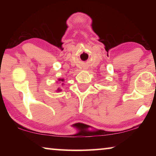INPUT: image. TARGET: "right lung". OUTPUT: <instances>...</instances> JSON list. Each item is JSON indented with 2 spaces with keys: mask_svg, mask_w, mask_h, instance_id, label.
<instances>
[{
  "mask_svg": "<svg viewBox=\"0 0 156 156\" xmlns=\"http://www.w3.org/2000/svg\"><path fill=\"white\" fill-rule=\"evenodd\" d=\"M64 81H65V79H64V78H59V79H58V81H57V82L61 83V82H63ZM62 84H63V83H62ZM57 92H60V91H62V89L58 88V89H57Z\"/></svg>",
  "mask_w": 156,
  "mask_h": 156,
  "instance_id": "obj_1",
  "label": "right lung"
}]
</instances>
